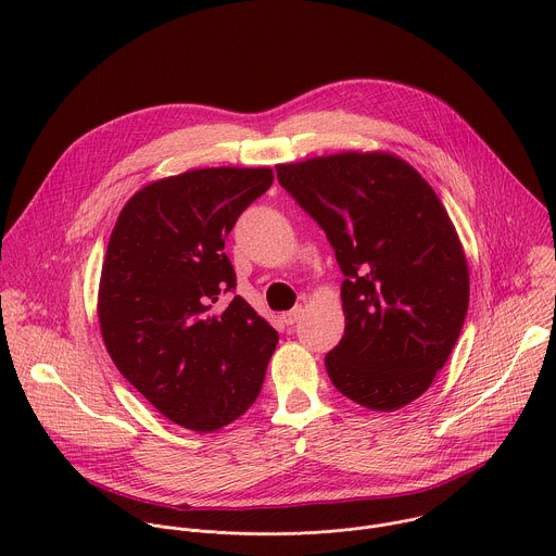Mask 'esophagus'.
<instances>
[{"mask_svg":"<svg viewBox=\"0 0 556 556\" xmlns=\"http://www.w3.org/2000/svg\"><path fill=\"white\" fill-rule=\"evenodd\" d=\"M301 314H303V307H301V305H296V307H292V309L283 312V314H281V319H283V324H286V326H294V324L301 319Z\"/></svg>","mask_w":556,"mask_h":556,"instance_id":"obj_1","label":"esophagus"}]
</instances>
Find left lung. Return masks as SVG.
I'll return each instance as SVG.
<instances>
[{"mask_svg":"<svg viewBox=\"0 0 556 556\" xmlns=\"http://www.w3.org/2000/svg\"><path fill=\"white\" fill-rule=\"evenodd\" d=\"M277 180L326 230L345 275V334L326 356L332 384L374 412L414 403L468 309V264L444 204L389 151L277 165Z\"/></svg>","mask_w":556,"mask_h":556,"instance_id":"left-lung-1","label":"left lung"}]
</instances>
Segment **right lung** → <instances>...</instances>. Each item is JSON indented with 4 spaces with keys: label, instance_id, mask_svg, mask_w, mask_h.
I'll return each instance as SVG.
<instances>
[{
    "label": "right lung",
    "instance_id": "right-lung-1",
    "mask_svg": "<svg viewBox=\"0 0 556 556\" xmlns=\"http://www.w3.org/2000/svg\"><path fill=\"white\" fill-rule=\"evenodd\" d=\"M270 167H206L136 191L101 270L99 324L118 371L172 422L211 433L260 395L279 334L235 288L224 240Z\"/></svg>",
    "mask_w": 556,
    "mask_h": 556
}]
</instances>
